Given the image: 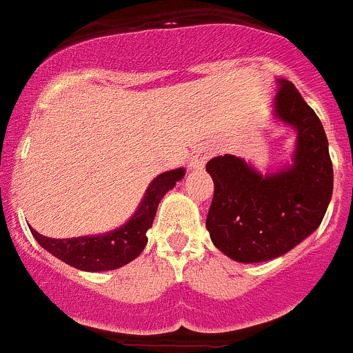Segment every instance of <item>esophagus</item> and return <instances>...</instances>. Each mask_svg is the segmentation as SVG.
Wrapping results in <instances>:
<instances>
[{
	"instance_id": "obj_1",
	"label": "esophagus",
	"mask_w": 353,
	"mask_h": 353,
	"mask_svg": "<svg viewBox=\"0 0 353 353\" xmlns=\"http://www.w3.org/2000/svg\"><path fill=\"white\" fill-rule=\"evenodd\" d=\"M207 158H209V153L205 150H199L196 153L192 154L190 161H188V169L190 170H200L205 165Z\"/></svg>"
}]
</instances>
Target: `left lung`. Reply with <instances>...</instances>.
<instances>
[{"label": "left lung", "instance_id": "1", "mask_svg": "<svg viewBox=\"0 0 353 353\" xmlns=\"http://www.w3.org/2000/svg\"><path fill=\"white\" fill-rule=\"evenodd\" d=\"M273 118L294 128L291 161L259 172L235 154L207 163L214 199L205 226L214 245L239 263L281 258L321 226L332 196L324 127L291 81L276 80Z\"/></svg>", "mask_w": 353, "mask_h": 353}]
</instances>
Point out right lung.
<instances>
[{
  "label": "right lung",
  "instance_id": "obj_1",
  "mask_svg": "<svg viewBox=\"0 0 353 353\" xmlns=\"http://www.w3.org/2000/svg\"><path fill=\"white\" fill-rule=\"evenodd\" d=\"M186 170L183 167L161 172L148 186L137 210L127 223L114 228L113 232L99 233V235L72 236V239H48L31 230L36 242L64 261L65 265L78 268L81 272H108L127 265L143 252L148 243L146 232L151 228L157 214L158 203L169 190L176 186L177 181L184 177Z\"/></svg>",
  "mask_w": 353,
  "mask_h": 353
}]
</instances>
